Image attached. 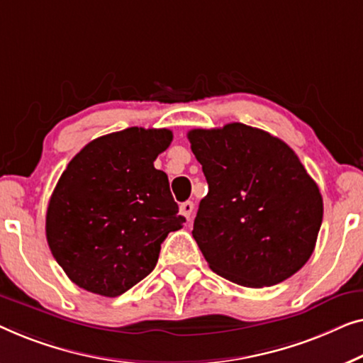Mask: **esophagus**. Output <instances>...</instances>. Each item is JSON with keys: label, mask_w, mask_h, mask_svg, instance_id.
<instances>
[{"label": "esophagus", "mask_w": 363, "mask_h": 363, "mask_svg": "<svg viewBox=\"0 0 363 363\" xmlns=\"http://www.w3.org/2000/svg\"><path fill=\"white\" fill-rule=\"evenodd\" d=\"M192 212H194V202L187 201V202L181 203V213H182L184 217L187 218V220H191V216H192Z\"/></svg>", "instance_id": "obj_1"}]
</instances>
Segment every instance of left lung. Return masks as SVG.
Returning <instances> with one entry per match:
<instances>
[{"label":"left lung","mask_w":363,"mask_h":363,"mask_svg":"<svg viewBox=\"0 0 363 363\" xmlns=\"http://www.w3.org/2000/svg\"><path fill=\"white\" fill-rule=\"evenodd\" d=\"M187 138L208 184L192 235L212 272L247 288L299 272L314 252L324 207L296 152L243 123Z\"/></svg>","instance_id":"obj_1"}]
</instances>
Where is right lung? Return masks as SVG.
<instances>
[{
	"label": "right lung",
	"instance_id": "right-lung-1",
	"mask_svg": "<svg viewBox=\"0 0 363 363\" xmlns=\"http://www.w3.org/2000/svg\"><path fill=\"white\" fill-rule=\"evenodd\" d=\"M171 141V130L131 126L90 141L69 162L50 196L45 237L72 283L116 298L155 269L167 233L186 222L155 167Z\"/></svg>",
	"mask_w": 363,
	"mask_h": 363
}]
</instances>
